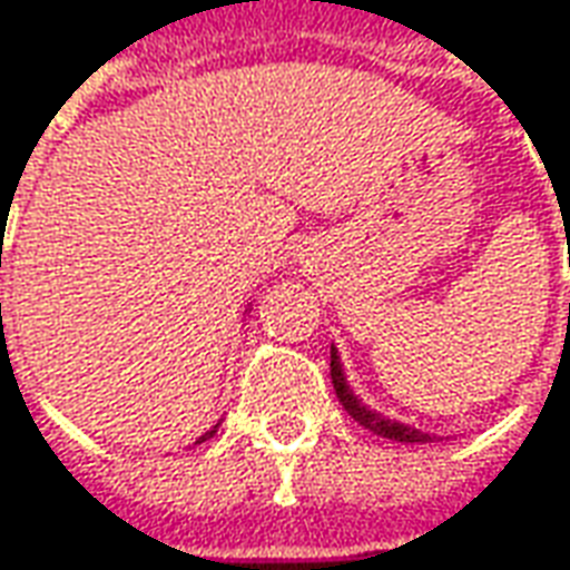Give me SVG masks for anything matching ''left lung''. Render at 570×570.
<instances>
[{
  "label": "left lung",
  "instance_id": "left-lung-1",
  "mask_svg": "<svg viewBox=\"0 0 570 570\" xmlns=\"http://www.w3.org/2000/svg\"><path fill=\"white\" fill-rule=\"evenodd\" d=\"M332 384H335V394L341 400V406L347 410L353 422H360L363 428H368L372 434H379V438H387V441H397V443H431L434 441V434H428L422 428L406 425V422H397V419H387L379 410H372L366 406L363 400L353 394L351 382H347V372H344V363H341V353L335 351V344H332Z\"/></svg>",
  "mask_w": 570,
  "mask_h": 570
}]
</instances>
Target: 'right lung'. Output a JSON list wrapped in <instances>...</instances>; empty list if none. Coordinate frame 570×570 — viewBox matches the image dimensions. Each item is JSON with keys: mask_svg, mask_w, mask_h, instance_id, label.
<instances>
[{"mask_svg": "<svg viewBox=\"0 0 570 570\" xmlns=\"http://www.w3.org/2000/svg\"><path fill=\"white\" fill-rule=\"evenodd\" d=\"M217 428L219 425H214V428H210V431H204L202 438H198V441H195V443H202V441H207V438H214V434H217Z\"/></svg>", "mask_w": 570, "mask_h": 570, "instance_id": "add662e5", "label": "right lung"}]
</instances>
